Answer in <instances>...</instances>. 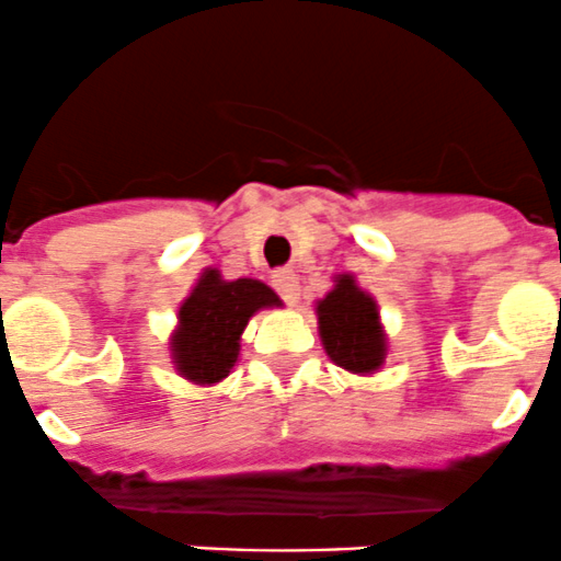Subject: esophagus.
<instances>
[{
  "label": "esophagus",
  "mask_w": 561,
  "mask_h": 561,
  "mask_svg": "<svg viewBox=\"0 0 561 561\" xmlns=\"http://www.w3.org/2000/svg\"><path fill=\"white\" fill-rule=\"evenodd\" d=\"M271 279H274V287H276V290H279L282 299L290 301V305H296V301H299L301 285H299V274H296V271H293V268H282V271H276V274L271 276Z\"/></svg>",
  "instance_id": "34e87169"
}]
</instances>
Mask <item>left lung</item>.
<instances>
[{"instance_id":"left-lung-1","label":"left lung","mask_w":561,"mask_h":561,"mask_svg":"<svg viewBox=\"0 0 561 561\" xmlns=\"http://www.w3.org/2000/svg\"><path fill=\"white\" fill-rule=\"evenodd\" d=\"M318 335L335 366L352 375H377L386 363L388 337L375 296L352 274H337L324 299L316 301Z\"/></svg>"}]
</instances>
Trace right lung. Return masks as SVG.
<instances>
[{
    "instance_id": "right-lung-1",
    "label": "right lung",
    "mask_w": 561,
    "mask_h": 561,
    "mask_svg": "<svg viewBox=\"0 0 561 561\" xmlns=\"http://www.w3.org/2000/svg\"><path fill=\"white\" fill-rule=\"evenodd\" d=\"M268 307H282V299L265 282L224 279L218 268L201 271L170 332L175 371L193 386H218L240 357V335L251 316Z\"/></svg>"
}]
</instances>
